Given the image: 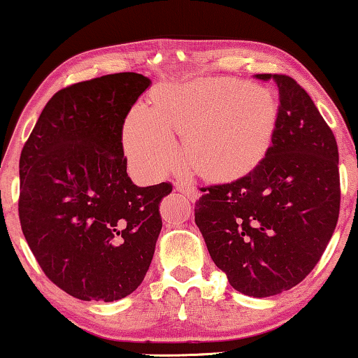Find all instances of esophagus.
<instances>
[{"label": "esophagus", "instance_id": "34e87169", "mask_svg": "<svg viewBox=\"0 0 358 358\" xmlns=\"http://www.w3.org/2000/svg\"><path fill=\"white\" fill-rule=\"evenodd\" d=\"M174 187L178 189L179 192H184L190 200H197L200 197V190L195 187V184L190 182V180H184V179L176 180Z\"/></svg>", "mask_w": 358, "mask_h": 358}]
</instances>
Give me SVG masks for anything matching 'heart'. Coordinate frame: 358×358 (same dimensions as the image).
I'll return each instance as SVG.
<instances>
[{
	"label": "heart",
	"instance_id": "1",
	"mask_svg": "<svg viewBox=\"0 0 358 358\" xmlns=\"http://www.w3.org/2000/svg\"><path fill=\"white\" fill-rule=\"evenodd\" d=\"M277 122L268 90L241 80H197L171 85L153 106L138 104L124 129L131 164L148 178H161L179 159L173 131L187 134L190 159L200 173L239 178L264 158Z\"/></svg>",
	"mask_w": 358,
	"mask_h": 358
}]
</instances>
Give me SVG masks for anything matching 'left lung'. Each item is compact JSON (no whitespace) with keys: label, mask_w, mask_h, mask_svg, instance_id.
<instances>
[{"label":"left lung","mask_w":358,"mask_h":358,"mask_svg":"<svg viewBox=\"0 0 358 358\" xmlns=\"http://www.w3.org/2000/svg\"><path fill=\"white\" fill-rule=\"evenodd\" d=\"M256 78L278 87L272 145L244 178L200 189L195 223L229 285L266 298L320 262L339 218L341 179L334 134L308 92L287 75Z\"/></svg>","instance_id":"left-lung-1"}]
</instances>
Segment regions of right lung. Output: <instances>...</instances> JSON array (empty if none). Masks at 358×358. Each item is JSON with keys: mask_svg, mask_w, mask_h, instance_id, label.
Returning <instances> with one entry per match:
<instances>
[{"mask_svg": "<svg viewBox=\"0 0 358 358\" xmlns=\"http://www.w3.org/2000/svg\"><path fill=\"white\" fill-rule=\"evenodd\" d=\"M151 81L115 73L60 90L19 159V220L43 273L68 295L115 301L148 272L173 185L138 187L127 174L122 129Z\"/></svg>", "mask_w": 358, "mask_h": 358, "instance_id": "right-lung-1", "label": "right lung"}]
</instances>
